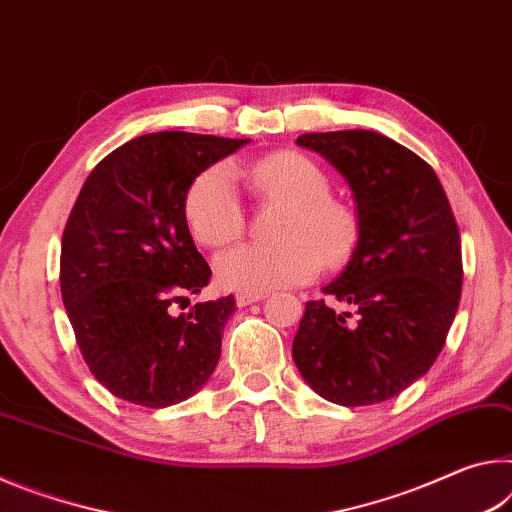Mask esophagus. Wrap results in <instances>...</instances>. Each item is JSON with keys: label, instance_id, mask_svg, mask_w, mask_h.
<instances>
[{"label": "esophagus", "instance_id": "esophagus-1", "mask_svg": "<svg viewBox=\"0 0 512 512\" xmlns=\"http://www.w3.org/2000/svg\"><path fill=\"white\" fill-rule=\"evenodd\" d=\"M265 297V292H238L236 295V304L242 306H251L256 304V301H261Z\"/></svg>", "mask_w": 512, "mask_h": 512}]
</instances>
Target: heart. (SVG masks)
<instances>
[{
	"label": "heart",
	"mask_w": 512,
	"mask_h": 512,
	"mask_svg": "<svg viewBox=\"0 0 512 512\" xmlns=\"http://www.w3.org/2000/svg\"><path fill=\"white\" fill-rule=\"evenodd\" d=\"M258 195L290 204L276 245L242 242L215 258V279L226 290L267 292L308 283L320 274L324 258L338 263L354 240L349 208L329 197L331 183L320 165L304 154L276 152L251 167H233ZM233 172L213 165L192 181L186 220L197 242L222 247L245 229V211Z\"/></svg>",
	"instance_id": "1"
}]
</instances>
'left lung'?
Wrapping results in <instances>:
<instances>
[{"instance_id":"left-lung-1","label":"left lung","mask_w":512,"mask_h":512,"mask_svg":"<svg viewBox=\"0 0 512 512\" xmlns=\"http://www.w3.org/2000/svg\"><path fill=\"white\" fill-rule=\"evenodd\" d=\"M356 199L358 242L345 270L308 301L292 360L317 395L340 406L397 397L431 370L454 322L463 256L449 199L433 167L376 131L304 133Z\"/></svg>"}]
</instances>
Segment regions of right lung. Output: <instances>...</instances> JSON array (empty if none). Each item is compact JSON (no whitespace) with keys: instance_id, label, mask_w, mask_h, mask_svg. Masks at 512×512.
I'll list each match as a JSON object with an SVG mask.
<instances>
[{"instance_id":"1","label":"right lung","mask_w":512,"mask_h":512,"mask_svg":"<svg viewBox=\"0 0 512 512\" xmlns=\"http://www.w3.org/2000/svg\"><path fill=\"white\" fill-rule=\"evenodd\" d=\"M247 142L147 133L99 161L74 201L61 240L63 304L90 372L129 404L186 401L220 360L233 295L181 315L172 304L211 281L188 231V188Z\"/></svg>"}]
</instances>
